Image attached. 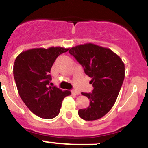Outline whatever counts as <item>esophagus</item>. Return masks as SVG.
I'll list each match as a JSON object with an SVG mask.
<instances>
[{"label": "esophagus", "mask_w": 148, "mask_h": 148, "mask_svg": "<svg viewBox=\"0 0 148 148\" xmlns=\"http://www.w3.org/2000/svg\"><path fill=\"white\" fill-rule=\"evenodd\" d=\"M72 93L74 94V95H79L80 92H78V91H77V90H72Z\"/></svg>", "instance_id": "1"}]
</instances>
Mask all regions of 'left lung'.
Wrapping results in <instances>:
<instances>
[{
    "instance_id": "left-lung-1",
    "label": "left lung",
    "mask_w": 148,
    "mask_h": 148,
    "mask_svg": "<svg viewBox=\"0 0 148 148\" xmlns=\"http://www.w3.org/2000/svg\"><path fill=\"white\" fill-rule=\"evenodd\" d=\"M92 78L91 93L82 92L90 99V105L78 110L86 121L101 119L113 108L125 79V64L118 55L108 48L91 44L75 46L69 50Z\"/></svg>"
}]
</instances>
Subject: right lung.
<instances>
[{
	"instance_id": "right-lung-1",
	"label": "right lung",
	"mask_w": 148,
	"mask_h": 148,
	"mask_svg": "<svg viewBox=\"0 0 148 148\" xmlns=\"http://www.w3.org/2000/svg\"><path fill=\"white\" fill-rule=\"evenodd\" d=\"M68 49L34 48L22 52L15 59L13 74L18 93L30 111L40 118L50 119L58 116L63 99L71 94L69 90L49 86L53 63Z\"/></svg>"
}]
</instances>
